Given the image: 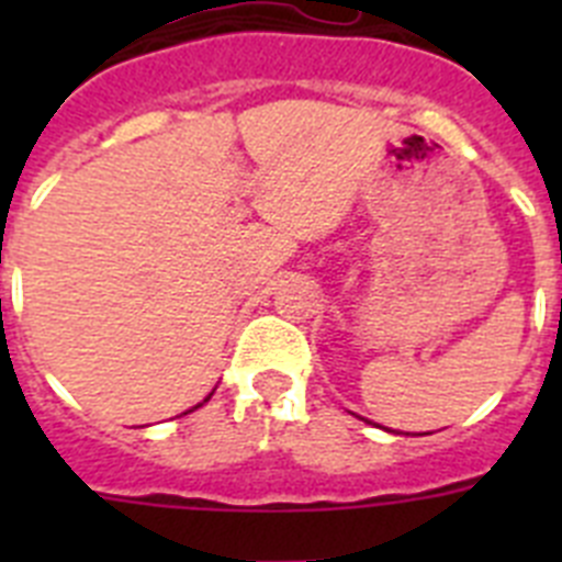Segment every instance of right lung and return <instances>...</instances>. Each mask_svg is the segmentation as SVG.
<instances>
[{
	"label": "right lung",
	"instance_id": "obj_1",
	"mask_svg": "<svg viewBox=\"0 0 562 562\" xmlns=\"http://www.w3.org/2000/svg\"><path fill=\"white\" fill-rule=\"evenodd\" d=\"M211 396H213V391H211V394H207V396H205V400H202V402H207V400H211ZM202 402H200V405H193V408H191V411H196V408H202ZM191 411H186V414H191Z\"/></svg>",
	"mask_w": 562,
	"mask_h": 562
}]
</instances>
